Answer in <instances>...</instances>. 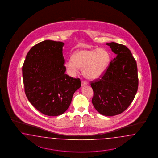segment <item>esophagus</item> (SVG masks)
Listing matches in <instances>:
<instances>
[{"label": "esophagus", "instance_id": "esophagus-1", "mask_svg": "<svg viewBox=\"0 0 158 158\" xmlns=\"http://www.w3.org/2000/svg\"><path fill=\"white\" fill-rule=\"evenodd\" d=\"M87 85V82L86 81H81V86H86Z\"/></svg>", "mask_w": 158, "mask_h": 158}]
</instances>
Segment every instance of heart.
Returning a JSON list of instances; mask_svg holds the SVG:
<instances>
[{
	"instance_id": "obj_1",
	"label": "heart",
	"mask_w": 158,
	"mask_h": 158,
	"mask_svg": "<svg viewBox=\"0 0 158 158\" xmlns=\"http://www.w3.org/2000/svg\"><path fill=\"white\" fill-rule=\"evenodd\" d=\"M109 61V54L104 48L81 50L74 54L73 59L67 60L65 67L71 75L77 73L79 68L83 69L84 77L94 81L103 76Z\"/></svg>"
}]
</instances>
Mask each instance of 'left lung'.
<instances>
[{
	"label": "left lung",
	"instance_id": "obj_1",
	"mask_svg": "<svg viewBox=\"0 0 158 158\" xmlns=\"http://www.w3.org/2000/svg\"><path fill=\"white\" fill-rule=\"evenodd\" d=\"M116 57L99 81L91 82L92 103L100 114L119 115L129 106L137 93L139 79L137 63L126 46L115 42L106 43Z\"/></svg>",
	"mask_w": 158,
	"mask_h": 158
}]
</instances>
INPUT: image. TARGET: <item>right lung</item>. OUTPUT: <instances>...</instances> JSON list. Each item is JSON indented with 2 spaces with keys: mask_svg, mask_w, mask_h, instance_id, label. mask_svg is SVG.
Here are the masks:
<instances>
[{
  "mask_svg": "<svg viewBox=\"0 0 158 158\" xmlns=\"http://www.w3.org/2000/svg\"><path fill=\"white\" fill-rule=\"evenodd\" d=\"M64 43L46 40L27 54L23 67L25 93L31 104L48 116L62 115L81 86L79 78L65 74Z\"/></svg>",
  "mask_w": 158,
  "mask_h": 158,
  "instance_id": "add662e5",
  "label": "right lung"
}]
</instances>
